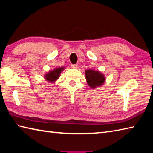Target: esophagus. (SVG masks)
Listing matches in <instances>:
<instances>
[{
  "label": "esophagus",
  "mask_w": 153,
  "mask_h": 153,
  "mask_svg": "<svg viewBox=\"0 0 153 153\" xmlns=\"http://www.w3.org/2000/svg\"><path fill=\"white\" fill-rule=\"evenodd\" d=\"M71 68L76 69V68H78V65H77V64H71Z\"/></svg>",
  "instance_id": "obj_1"
}]
</instances>
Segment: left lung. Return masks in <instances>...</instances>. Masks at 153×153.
I'll use <instances>...</instances> for the list:
<instances>
[{"mask_svg":"<svg viewBox=\"0 0 153 153\" xmlns=\"http://www.w3.org/2000/svg\"><path fill=\"white\" fill-rule=\"evenodd\" d=\"M85 74L87 83L91 89L101 86L105 82V75L99 71L89 69L85 70Z\"/></svg>","mask_w":153,"mask_h":153,"instance_id":"1","label":"left lung"}]
</instances>
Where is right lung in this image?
Here are the masks:
<instances>
[{
    "label": "right lung",
    "mask_w": 153,
    "mask_h": 153,
    "mask_svg": "<svg viewBox=\"0 0 153 153\" xmlns=\"http://www.w3.org/2000/svg\"><path fill=\"white\" fill-rule=\"evenodd\" d=\"M64 70V67H59L56 68L53 70H50L46 74H45L44 78L48 82L53 83L59 78L61 71H62Z\"/></svg>",
    "instance_id": "1"
}]
</instances>
